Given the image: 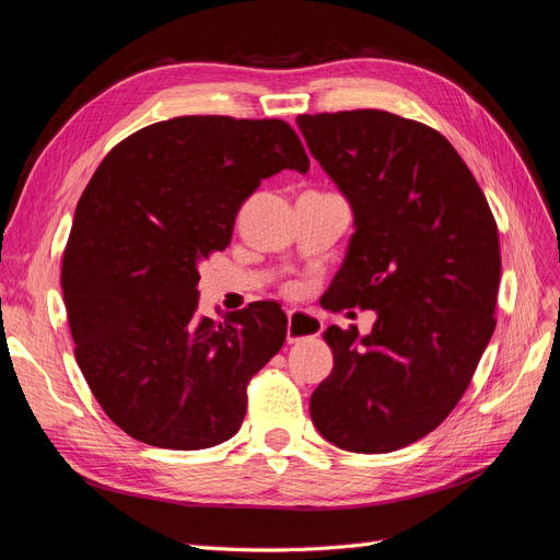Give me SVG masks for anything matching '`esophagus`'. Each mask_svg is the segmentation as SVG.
<instances>
[{"instance_id": "1", "label": "esophagus", "mask_w": 560, "mask_h": 560, "mask_svg": "<svg viewBox=\"0 0 560 560\" xmlns=\"http://www.w3.org/2000/svg\"><path fill=\"white\" fill-rule=\"evenodd\" d=\"M324 330V322L312 312L305 310H291L289 312V330H285V340L291 345L307 340V338H316L318 332Z\"/></svg>"}]
</instances>
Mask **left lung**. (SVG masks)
Segmentation results:
<instances>
[{
	"label": "left lung",
	"mask_w": 560,
	"mask_h": 560,
	"mask_svg": "<svg viewBox=\"0 0 560 560\" xmlns=\"http://www.w3.org/2000/svg\"><path fill=\"white\" fill-rule=\"evenodd\" d=\"M310 152L349 199L357 232L326 305L375 310L371 335L326 328L332 371L316 429L351 453H392L457 406L494 324L498 222L457 150L385 109L300 115Z\"/></svg>",
	"instance_id": "obj_1"
}]
</instances>
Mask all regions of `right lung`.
<instances>
[{"instance_id": "add662e5", "label": "right lung", "mask_w": 560, "mask_h": 560, "mask_svg": "<svg viewBox=\"0 0 560 560\" xmlns=\"http://www.w3.org/2000/svg\"><path fill=\"white\" fill-rule=\"evenodd\" d=\"M283 168L310 171L291 124L191 115L124 138L89 180L60 285L79 369L136 441L201 451L242 427L289 318L267 300L197 318V265L230 246L242 203Z\"/></svg>"}]
</instances>
